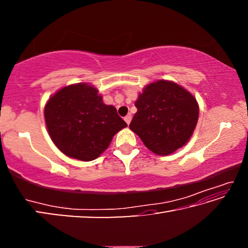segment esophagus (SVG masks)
<instances>
[{
    "instance_id": "1",
    "label": "esophagus",
    "mask_w": 248,
    "mask_h": 248,
    "mask_svg": "<svg viewBox=\"0 0 248 248\" xmlns=\"http://www.w3.org/2000/svg\"><path fill=\"white\" fill-rule=\"evenodd\" d=\"M131 119H132V116L130 115V114L124 117V121H125V123H127V124H128V125L130 124V123H131Z\"/></svg>"
}]
</instances>
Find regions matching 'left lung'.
Masks as SVG:
<instances>
[{
    "instance_id": "1",
    "label": "left lung",
    "mask_w": 248,
    "mask_h": 248,
    "mask_svg": "<svg viewBox=\"0 0 248 248\" xmlns=\"http://www.w3.org/2000/svg\"><path fill=\"white\" fill-rule=\"evenodd\" d=\"M130 129L155 154L173 153L190 139L198 121L196 98L176 83L149 84L136 102Z\"/></svg>"
}]
</instances>
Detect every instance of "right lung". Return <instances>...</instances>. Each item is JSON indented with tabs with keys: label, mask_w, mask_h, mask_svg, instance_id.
I'll use <instances>...</instances> for the list:
<instances>
[{
	"label": "right lung",
	"mask_w": 248,
	"mask_h": 248,
	"mask_svg": "<svg viewBox=\"0 0 248 248\" xmlns=\"http://www.w3.org/2000/svg\"><path fill=\"white\" fill-rule=\"evenodd\" d=\"M45 119L53 143L79 161L97 158L127 127L111 105H105L97 90L87 84L63 87L48 100Z\"/></svg>",
	"instance_id": "1"
}]
</instances>
